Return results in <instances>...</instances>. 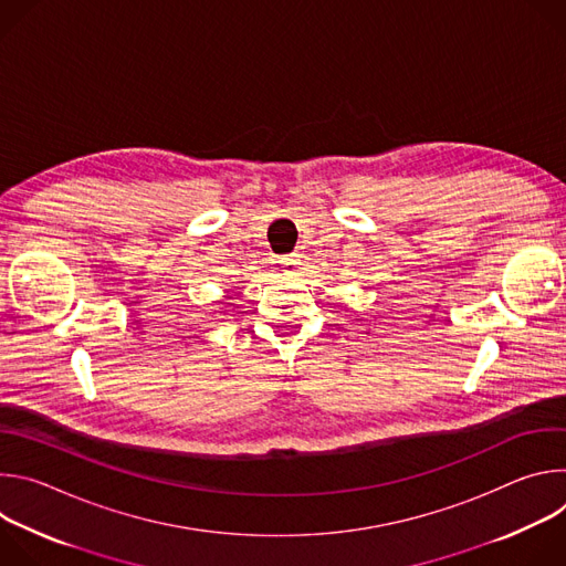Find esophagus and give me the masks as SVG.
<instances>
[{
  "label": "esophagus",
  "instance_id": "1",
  "mask_svg": "<svg viewBox=\"0 0 566 566\" xmlns=\"http://www.w3.org/2000/svg\"><path fill=\"white\" fill-rule=\"evenodd\" d=\"M280 264H282V271H284V273H295L300 260H297V255L293 253V255H284V258L280 260Z\"/></svg>",
  "mask_w": 566,
  "mask_h": 566
}]
</instances>
